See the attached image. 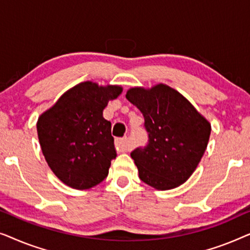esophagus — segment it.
<instances>
[{
  "mask_svg": "<svg viewBox=\"0 0 250 250\" xmlns=\"http://www.w3.org/2000/svg\"><path fill=\"white\" fill-rule=\"evenodd\" d=\"M115 146L116 148L119 152H125L128 150V146H127V139L126 138H123V139H116L115 141Z\"/></svg>",
  "mask_w": 250,
  "mask_h": 250,
  "instance_id": "obj_1",
  "label": "esophagus"
}]
</instances>
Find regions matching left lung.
I'll list each match as a JSON object with an SVG mask.
<instances>
[{
    "label": "left lung",
    "instance_id": "left-lung-1",
    "mask_svg": "<svg viewBox=\"0 0 250 250\" xmlns=\"http://www.w3.org/2000/svg\"><path fill=\"white\" fill-rule=\"evenodd\" d=\"M126 99L145 117L148 145L131 152L141 181L158 190L181 186L192 175L207 148L210 124L182 94L158 84L133 87Z\"/></svg>",
    "mask_w": 250,
    "mask_h": 250
}]
</instances>
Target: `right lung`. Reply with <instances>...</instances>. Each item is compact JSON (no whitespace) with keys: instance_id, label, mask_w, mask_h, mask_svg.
<instances>
[{"instance_id":"add662e5","label":"right lung","mask_w":250,"mask_h":250,"mask_svg":"<svg viewBox=\"0 0 250 250\" xmlns=\"http://www.w3.org/2000/svg\"><path fill=\"white\" fill-rule=\"evenodd\" d=\"M118 85L84 82L61 95L37 121V134L47 165L60 181L78 190L102 182L116 158L111 123L102 112L122 93Z\"/></svg>"}]
</instances>
